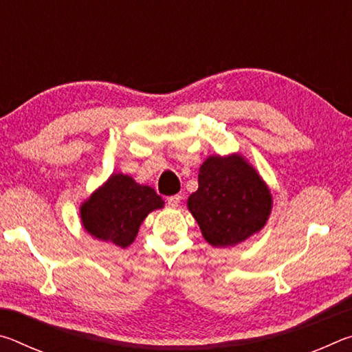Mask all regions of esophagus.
Returning <instances> with one entry per match:
<instances>
[{
    "mask_svg": "<svg viewBox=\"0 0 352 352\" xmlns=\"http://www.w3.org/2000/svg\"><path fill=\"white\" fill-rule=\"evenodd\" d=\"M180 200H182V195H170V197H168L166 199V201H168V205L169 206H172V208H175V206H178V204H180Z\"/></svg>",
    "mask_w": 352,
    "mask_h": 352,
    "instance_id": "1",
    "label": "esophagus"
}]
</instances>
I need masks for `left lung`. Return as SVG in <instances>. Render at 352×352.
<instances>
[{"mask_svg": "<svg viewBox=\"0 0 352 352\" xmlns=\"http://www.w3.org/2000/svg\"><path fill=\"white\" fill-rule=\"evenodd\" d=\"M188 208L212 247H228L265 225L272 195L239 155L210 157L200 166L199 189L190 194Z\"/></svg>", "mask_w": 352, "mask_h": 352, "instance_id": "8db88e82", "label": "left lung"}]
</instances>
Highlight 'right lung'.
<instances>
[{
  "mask_svg": "<svg viewBox=\"0 0 352 352\" xmlns=\"http://www.w3.org/2000/svg\"><path fill=\"white\" fill-rule=\"evenodd\" d=\"M163 205L152 188L141 186L129 175L115 174L82 205L80 219L91 236L126 248L147 214Z\"/></svg>",
  "mask_w": 352,
  "mask_h": 352,
  "instance_id": "right-lung-1",
  "label": "right lung"
}]
</instances>
